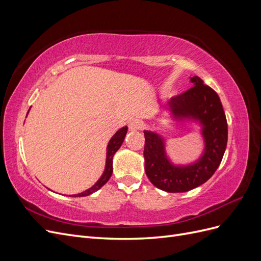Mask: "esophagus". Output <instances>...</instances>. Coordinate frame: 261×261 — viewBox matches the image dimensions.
I'll list each match as a JSON object with an SVG mask.
<instances>
[{
    "mask_svg": "<svg viewBox=\"0 0 261 261\" xmlns=\"http://www.w3.org/2000/svg\"><path fill=\"white\" fill-rule=\"evenodd\" d=\"M128 128L132 132H135V130H139L141 128V121H139L138 118H134L128 124Z\"/></svg>",
    "mask_w": 261,
    "mask_h": 261,
    "instance_id": "obj_1",
    "label": "esophagus"
}]
</instances>
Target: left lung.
I'll list each match as a JSON object with an SVG mask.
<instances>
[{"label":"left lung","mask_w":261,"mask_h":261,"mask_svg":"<svg viewBox=\"0 0 261 261\" xmlns=\"http://www.w3.org/2000/svg\"><path fill=\"white\" fill-rule=\"evenodd\" d=\"M193 87L169 101L177 118H194L202 125L204 153L194 164L176 167L168 160L164 143L155 133L145 130V171L151 183L168 193H184L200 186L215 174L227 144V122L217 92L198 76L191 78Z\"/></svg>","instance_id":"8db88e82"}]
</instances>
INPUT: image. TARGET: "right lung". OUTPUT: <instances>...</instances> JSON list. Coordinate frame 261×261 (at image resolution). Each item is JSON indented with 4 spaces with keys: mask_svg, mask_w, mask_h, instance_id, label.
Returning <instances> with one entry per match:
<instances>
[{
    "mask_svg": "<svg viewBox=\"0 0 261 261\" xmlns=\"http://www.w3.org/2000/svg\"><path fill=\"white\" fill-rule=\"evenodd\" d=\"M126 133H127V126H125V127L121 128L120 130H117L115 133V135L111 138L110 140V143L108 145V152H107V165H106V170L105 173L102 174V176L100 177V179L97 181L96 184H94L91 188L87 189L86 192L81 193V194H77V195H72V197H84V196H88L94 192H97L98 189H100L102 186H103L107 181L110 179L112 175V172H113V167H112V160H113V155L114 153L117 151L120 147L122 146L124 138L126 136Z\"/></svg>",
    "mask_w": 261,
    "mask_h": 261,
    "instance_id": "add662e5",
    "label": "right lung"
}]
</instances>
